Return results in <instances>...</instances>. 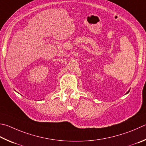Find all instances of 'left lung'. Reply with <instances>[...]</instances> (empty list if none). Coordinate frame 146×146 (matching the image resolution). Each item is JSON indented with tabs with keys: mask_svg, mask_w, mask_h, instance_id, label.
Wrapping results in <instances>:
<instances>
[{
	"mask_svg": "<svg viewBox=\"0 0 146 146\" xmlns=\"http://www.w3.org/2000/svg\"><path fill=\"white\" fill-rule=\"evenodd\" d=\"M128 92H129V91H128ZM128 92H127V93H128Z\"/></svg>",
	"mask_w": 146,
	"mask_h": 146,
	"instance_id": "8db88e82",
	"label": "left lung"
}]
</instances>
